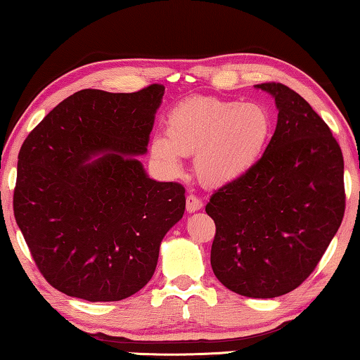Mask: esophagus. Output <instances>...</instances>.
Returning <instances> with one entry per match:
<instances>
[{"label":"esophagus","instance_id":"1","mask_svg":"<svg viewBox=\"0 0 360 360\" xmlns=\"http://www.w3.org/2000/svg\"><path fill=\"white\" fill-rule=\"evenodd\" d=\"M202 206H203L202 200H200L197 195H193V193L187 195V198H186V210L188 212H195V211L202 210Z\"/></svg>","mask_w":360,"mask_h":360}]
</instances>
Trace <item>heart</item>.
Returning a JSON list of instances; mask_svg holds the SVG:
<instances>
[{
	"label": "heart",
	"mask_w": 360,
	"mask_h": 360,
	"mask_svg": "<svg viewBox=\"0 0 360 360\" xmlns=\"http://www.w3.org/2000/svg\"><path fill=\"white\" fill-rule=\"evenodd\" d=\"M167 136L150 141V155L167 173L181 172V155H195V172L206 186H225L246 176L264 155L273 115L260 103L193 96L172 108Z\"/></svg>",
	"instance_id": "b5f03b06"
}]
</instances>
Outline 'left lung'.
I'll use <instances>...</instances> for the list:
<instances>
[{"label": "left lung", "mask_w": 360, "mask_h": 360, "mask_svg": "<svg viewBox=\"0 0 360 360\" xmlns=\"http://www.w3.org/2000/svg\"><path fill=\"white\" fill-rule=\"evenodd\" d=\"M275 96L276 130L241 179L211 195L216 224L211 266L236 294L273 298L314 271L345 216V162L321 115L279 82L257 84Z\"/></svg>", "instance_id": "obj_1"}]
</instances>
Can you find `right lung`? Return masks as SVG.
<instances>
[{"label": "right lung", "mask_w": 360, "mask_h": 360, "mask_svg": "<svg viewBox=\"0 0 360 360\" xmlns=\"http://www.w3.org/2000/svg\"><path fill=\"white\" fill-rule=\"evenodd\" d=\"M165 87L84 89L30 131L19 152L14 217L46 281L70 297L117 302L154 275L186 188L148 178V150ZM103 153L87 164L94 155Z\"/></svg>", "instance_id": "right-lung-1"}]
</instances>
